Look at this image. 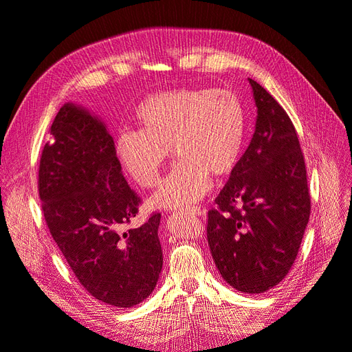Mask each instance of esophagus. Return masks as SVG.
<instances>
[{
    "instance_id": "esophagus-1",
    "label": "esophagus",
    "mask_w": 352,
    "mask_h": 352,
    "mask_svg": "<svg viewBox=\"0 0 352 352\" xmlns=\"http://www.w3.org/2000/svg\"><path fill=\"white\" fill-rule=\"evenodd\" d=\"M202 212H204V211H202L201 208H189V210H186L185 211V214H188V216H201L202 214Z\"/></svg>"
}]
</instances>
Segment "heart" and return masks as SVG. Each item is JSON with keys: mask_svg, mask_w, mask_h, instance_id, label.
I'll return each mask as SVG.
<instances>
[{"mask_svg": "<svg viewBox=\"0 0 352 352\" xmlns=\"http://www.w3.org/2000/svg\"><path fill=\"white\" fill-rule=\"evenodd\" d=\"M140 131L122 132L116 155L141 188L157 185L168 151L179 160L150 198L157 210H188L211 189V176L236 167L245 140L241 101L229 91L180 88L158 92L136 110Z\"/></svg>", "mask_w": 352, "mask_h": 352, "instance_id": "b5f03b06", "label": "heart"}]
</instances>
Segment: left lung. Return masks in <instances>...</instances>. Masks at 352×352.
Segmentation results:
<instances>
[{"label": "left lung", "instance_id": "1", "mask_svg": "<svg viewBox=\"0 0 352 352\" xmlns=\"http://www.w3.org/2000/svg\"><path fill=\"white\" fill-rule=\"evenodd\" d=\"M257 105L252 140L208 211L207 238L221 278L261 294L291 270L310 219L300 141L289 116L248 79Z\"/></svg>", "mask_w": 352, "mask_h": 352}]
</instances>
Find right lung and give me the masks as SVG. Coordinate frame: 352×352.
I'll list each match as a JSON object with an SVG mask.
<instances>
[{
	"instance_id": "obj_1",
	"label": "right lung",
	"mask_w": 352,
	"mask_h": 352,
	"mask_svg": "<svg viewBox=\"0 0 352 352\" xmlns=\"http://www.w3.org/2000/svg\"><path fill=\"white\" fill-rule=\"evenodd\" d=\"M38 188L51 236L85 289L117 308L151 295L163 267L162 214L122 230L141 199L127 185L98 116L78 104L63 105L42 151Z\"/></svg>"
}]
</instances>
